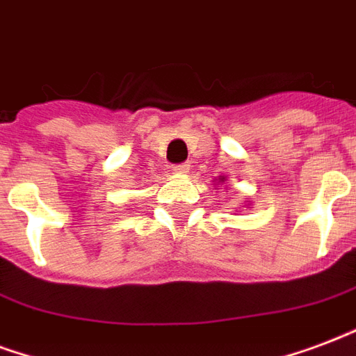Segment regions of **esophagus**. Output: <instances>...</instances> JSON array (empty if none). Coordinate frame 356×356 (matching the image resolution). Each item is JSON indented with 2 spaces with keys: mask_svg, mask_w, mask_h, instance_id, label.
<instances>
[{
  "mask_svg": "<svg viewBox=\"0 0 356 356\" xmlns=\"http://www.w3.org/2000/svg\"><path fill=\"white\" fill-rule=\"evenodd\" d=\"M189 168H191V165H189V163H180V165H176L172 170H175V172H178V175H188Z\"/></svg>",
  "mask_w": 356,
  "mask_h": 356,
  "instance_id": "1",
  "label": "esophagus"
}]
</instances>
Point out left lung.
Instances as JSON below:
<instances>
[{
	"label": "left lung",
	"mask_w": 356,
	"mask_h": 356,
	"mask_svg": "<svg viewBox=\"0 0 356 356\" xmlns=\"http://www.w3.org/2000/svg\"><path fill=\"white\" fill-rule=\"evenodd\" d=\"M225 180H227V176H219L216 184H225Z\"/></svg>",
	"instance_id": "obj_1"
}]
</instances>
